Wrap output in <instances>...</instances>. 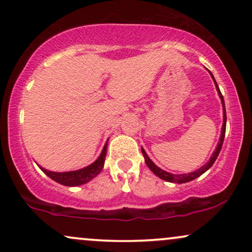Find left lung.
Listing matches in <instances>:
<instances>
[{"label": "left lung", "instance_id": "left-lung-1", "mask_svg": "<svg viewBox=\"0 0 252 252\" xmlns=\"http://www.w3.org/2000/svg\"><path fill=\"white\" fill-rule=\"evenodd\" d=\"M210 72V71H209ZM211 77H212L213 82H215V85H216V89L217 91H218V94H219V98H220L221 100V105H222V126H221V134H220V137H219V142L217 144V148L215 152H213L212 156L210 158L209 162L206 164H204V166L200 167L199 169H196L195 172H190V173H187V174H172V173H168L166 172V170L158 168L156 164L153 162L152 160L149 158V156L147 155L146 150H144L142 147H141V150H142V154H143V158H144V161H146L147 166L149 167V169L152 170L153 173L156 176H158L160 179H162L164 181H168V182H174V184H185V182H189V181H192L194 180V179L199 178L201 174H204L206 170H209L211 167H212V164L215 163V161L217 160V158H218L219 153H220V149H221V146H222V142H224V137H225V129H226V111H225V103H224V98H222V94L220 92V90H219V86L218 84H217L215 77H213V74L211 73Z\"/></svg>", "mask_w": 252, "mask_h": 252}]
</instances>
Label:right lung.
Masks as SVG:
<instances>
[{
    "label": "right lung",
    "instance_id": "obj_1",
    "mask_svg": "<svg viewBox=\"0 0 252 252\" xmlns=\"http://www.w3.org/2000/svg\"><path fill=\"white\" fill-rule=\"evenodd\" d=\"M106 147H108V142L105 143V146H104L102 153L98 156L97 160L94 161V163L89 164L88 167H84L82 169L71 170V172H52V170L42 168L39 164H37V166L40 167V169H41L46 175L50 176L52 180L58 182V184L70 187L80 186V185L88 184L89 181H91L92 179L96 178V176L102 172L104 162H105Z\"/></svg>",
    "mask_w": 252,
    "mask_h": 252
}]
</instances>
